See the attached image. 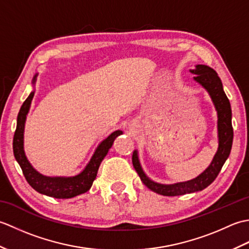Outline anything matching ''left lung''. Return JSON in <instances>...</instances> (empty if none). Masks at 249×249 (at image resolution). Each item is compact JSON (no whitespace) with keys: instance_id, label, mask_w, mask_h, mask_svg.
<instances>
[{"instance_id":"obj_1","label":"left lung","mask_w":249,"mask_h":249,"mask_svg":"<svg viewBox=\"0 0 249 249\" xmlns=\"http://www.w3.org/2000/svg\"><path fill=\"white\" fill-rule=\"evenodd\" d=\"M194 73V80L201 84L208 93L210 94L212 102L217 111V129H218V150L213 158L211 165L205 170L199 174L197 178L189 179L187 182H179L176 184H160L152 181L146 177V174L142 170L140 165L138 152L137 150L133 153V165L135 170L138 173L142 183L147 188H150L156 194L162 196H181L185 194H192L195 192H200L213 183L216 177L218 176L221 168H223L227 158L229 157L233 141V128L231 123V106L228 97L223 89L220 78L218 77L213 68L206 65H196L195 70H190Z\"/></svg>"}]
</instances>
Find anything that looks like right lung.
<instances>
[{"label":"right lung","mask_w":249,"mask_h":249,"mask_svg":"<svg viewBox=\"0 0 249 249\" xmlns=\"http://www.w3.org/2000/svg\"><path fill=\"white\" fill-rule=\"evenodd\" d=\"M37 73L34 76L32 83L35 84ZM34 97V91L31 92L29 97L24 100L23 105L21 106L17 118V128H16L13 150L16 160L18 161L19 166L22 169L23 176L26 181L33 187L36 192L43 194L49 197L57 199H68L76 197L78 195L87 193L91 188L94 179L96 178L98 168L100 162L103 161L105 156L108 154V151L113 144V141L116 137L122 135L121 130H115L107 138L103 140L95 150L93 156L89 160V163L83 169L82 172L75 177H46L36 171L31 165L28 158L25 156L23 149V134L26 115L29 113L32 99Z\"/></svg>","instance_id":"1"}]
</instances>
